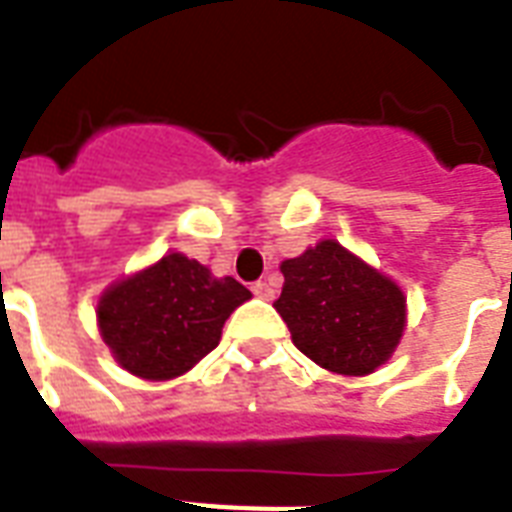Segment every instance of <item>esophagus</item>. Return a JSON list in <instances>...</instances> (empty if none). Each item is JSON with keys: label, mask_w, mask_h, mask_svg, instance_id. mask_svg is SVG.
Here are the masks:
<instances>
[{"label": "esophagus", "mask_w": 512, "mask_h": 512, "mask_svg": "<svg viewBox=\"0 0 512 512\" xmlns=\"http://www.w3.org/2000/svg\"><path fill=\"white\" fill-rule=\"evenodd\" d=\"M252 292H255V297H260V300H273V287L268 281H255V284H252Z\"/></svg>", "instance_id": "34e87169"}]
</instances>
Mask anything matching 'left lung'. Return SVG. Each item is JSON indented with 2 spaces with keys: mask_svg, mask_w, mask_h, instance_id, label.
<instances>
[{
  "mask_svg": "<svg viewBox=\"0 0 512 512\" xmlns=\"http://www.w3.org/2000/svg\"><path fill=\"white\" fill-rule=\"evenodd\" d=\"M284 289L273 308L297 350L337 374L374 372L401 340L404 292L327 239L281 263Z\"/></svg>",
  "mask_w": 512,
  "mask_h": 512,
  "instance_id": "8db88e82",
  "label": "left lung"
}]
</instances>
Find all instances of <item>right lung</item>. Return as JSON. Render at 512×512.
<instances>
[{
  "label": "right lung",
  "mask_w": 512,
  "mask_h": 512,
  "mask_svg": "<svg viewBox=\"0 0 512 512\" xmlns=\"http://www.w3.org/2000/svg\"><path fill=\"white\" fill-rule=\"evenodd\" d=\"M249 297L231 276L215 279L209 268L172 252L108 289L98 324L127 372L170 380L217 348L225 319Z\"/></svg>",
  "instance_id": "right-lung-1"
}]
</instances>
